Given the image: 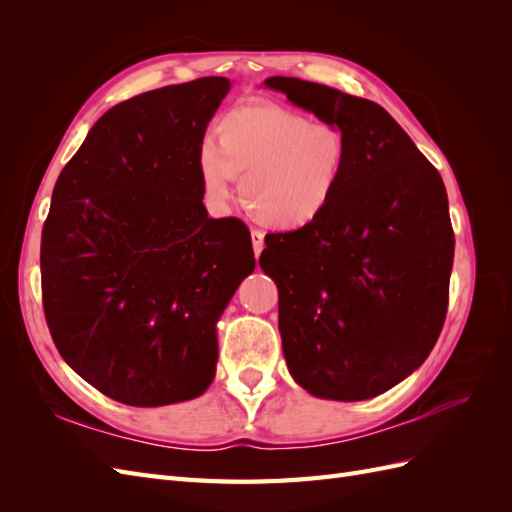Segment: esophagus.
Instances as JSON below:
<instances>
[{
  "label": "esophagus",
  "mask_w": 512,
  "mask_h": 512,
  "mask_svg": "<svg viewBox=\"0 0 512 512\" xmlns=\"http://www.w3.org/2000/svg\"><path fill=\"white\" fill-rule=\"evenodd\" d=\"M252 247H254L256 258H258L260 252H262V247H265V235H262L260 230H252Z\"/></svg>",
  "instance_id": "obj_1"
}]
</instances>
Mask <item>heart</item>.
Here are the masks:
<instances>
[{"mask_svg": "<svg viewBox=\"0 0 512 512\" xmlns=\"http://www.w3.org/2000/svg\"><path fill=\"white\" fill-rule=\"evenodd\" d=\"M198 175L218 209L241 196L258 222L275 230H303L331 209L348 166V143L333 123L275 104H245L215 126V145L198 151Z\"/></svg>", "mask_w": 512, "mask_h": 512, "instance_id": "heart-1", "label": "heart"}]
</instances>
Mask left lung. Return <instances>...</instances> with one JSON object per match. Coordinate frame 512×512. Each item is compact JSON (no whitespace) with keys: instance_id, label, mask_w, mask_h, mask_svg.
<instances>
[{"instance_id":"8db88e82","label":"left lung","mask_w":512,"mask_h":512,"mask_svg":"<svg viewBox=\"0 0 512 512\" xmlns=\"http://www.w3.org/2000/svg\"><path fill=\"white\" fill-rule=\"evenodd\" d=\"M269 89L333 123L348 166L316 224L265 239L290 376L335 401L371 399L423 365L446 318L455 235L442 177L371 100L292 76Z\"/></svg>"}]
</instances>
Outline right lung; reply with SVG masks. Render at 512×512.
<instances>
[{
    "mask_svg": "<svg viewBox=\"0 0 512 512\" xmlns=\"http://www.w3.org/2000/svg\"><path fill=\"white\" fill-rule=\"evenodd\" d=\"M230 91L205 76L106 111L61 170L42 228V305L64 361L121 404L203 395L218 320L256 267L237 218L203 205L198 151Z\"/></svg>",
    "mask_w": 512,
    "mask_h": 512,
    "instance_id": "obj_1",
    "label": "right lung"
}]
</instances>
